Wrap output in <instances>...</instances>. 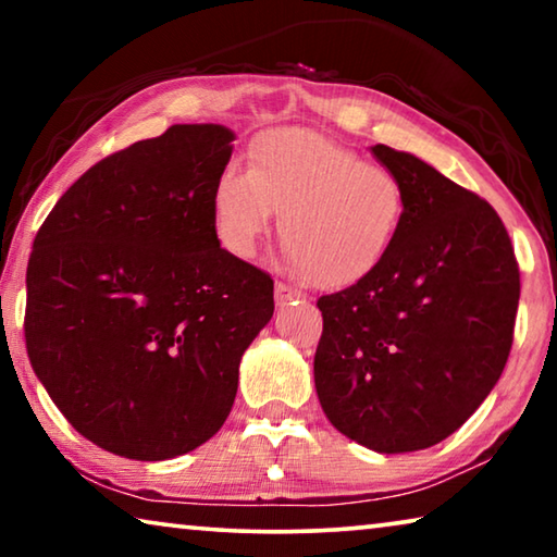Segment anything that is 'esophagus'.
<instances>
[{
    "mask_svg": "<svg viewBox=\"0 0 557 557\" xmlns=\"http://www.w3.org/2000/svg\"><path fill=\"white\" fill-rule=\"evenodd\" d=\"M305 295H301V292L297 289V287H292V285H287V282H275V301L277 305H287V301H292V299H301Z\"/></svg>",
    "mask_w": 557,
    "mask_h": 557,
    "instance_id": "obj_1",
    "label": "esophagus"
}]
</instances>
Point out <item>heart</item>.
Returning <instances> with one entry per match:
<instances>
[{"label":"heart","mask_w":557,"mask_h":557,"mask_svg":"<svg viewBox=\"0 0 557 557\" xmlns=\"http://www.w3.org/2000/svg\"><path fill=\"white\" fill-rule=\"evenodd\" d=\"M211 209L219 240L238 258L256 256L280 209L289 265L319 287H344L388 256L408 215V191L393 169L322 132L282 127L252 143L248 169H223Z\"/></svg>","instance_id":"b5f03b06"}]
</instances>
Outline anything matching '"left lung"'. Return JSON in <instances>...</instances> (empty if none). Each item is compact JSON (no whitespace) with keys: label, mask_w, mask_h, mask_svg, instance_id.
<instances>
[{"label":"left lung","mask_w":557,"mask_h":557,"mask_svg":"<svg viewBox=\"0 0 557 557\" xmlns=\"http://www.w3.org/2000/svg\"><path fill=\"white\" fill-rule=\"evenodd\" d=\"M373 154L403 178L408 215L379 268L317 299L314 383L338 432L398 455L449 437L492 393L521 275L492 203L408 152Z\"/></svg>","instance_id":"left-lung-1"}]
</instances>
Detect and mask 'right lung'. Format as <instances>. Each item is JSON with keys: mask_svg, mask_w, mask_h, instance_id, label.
Instances as JSON below:
<instances>
[{"mask_svg": "<svg viewBox=\"0 0 557 557\" xmlns=\"http://www.w3.org/2000/svg\"><path fill=\"white\" fill-rule=\"evenodd\" d=\"M233 132L174 125L92 164L34 238L24 338L83 437L157 461L228 418L238 366L270 322L272 277L221 248L213 184Z\"/></svg>", "mask_w": 557, "mask_h": 557, "instance_id": "add662e5", "label": "right lung"}]
</instances>
